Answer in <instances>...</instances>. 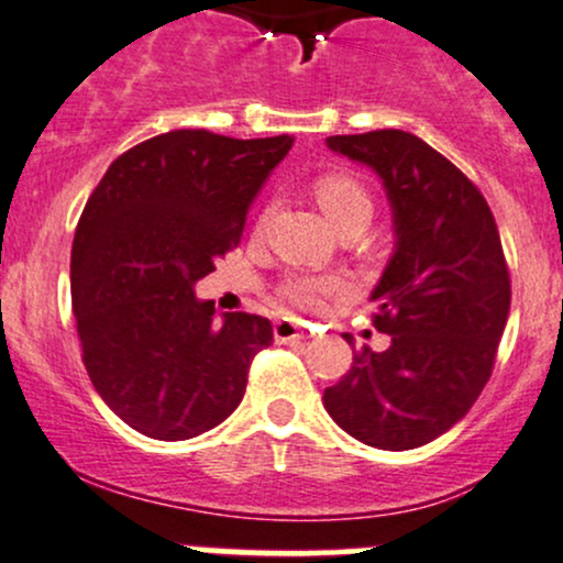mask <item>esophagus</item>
<instances>
[{
	"mask_svg": "<svg viewBox=\"0 0 563 563\" xmlns=\"http://www.w3.org/2000/svg\"><path fill=\"white\" fill-rule=\"evenodd\" d=\"M275 339L280 341V344H299V341L307 339V331H303L296 320L283 318L275 322Z\"/></svg>",
	"mask_w": 563,
	"mask_h": 563,
	"instance_id": "obj_1",
	"label": "esophagus"
}]
</instances>
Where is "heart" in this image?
I'll return each instance as SVG.
<instances>
[{"mask_svg": "<svg viewBox=\"0 0 563 563\" xmlns=\"http://www.w3.org/2000/svg\"><path fill=\"white\" fill-rule=\"evenodd\" d=\"M314 196H318L322 211L331 219L335 228L349 222V219H360L373 214V200L367 190L357 179L346 177V174H325L314 183ZM346 283L339 277H309L294 275L283 283V296L296 307L318 309L322 301L331 299L335 294H344Z\"/></svg>", "mask_w": 563, "mask_h": 563, "instance_id": "heart-1", "label": "heart"}]
</instances>
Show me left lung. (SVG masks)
I'll return each instance as SVG.
<instances>
[{
  "label": "left lung",
  "mask_w": 563,
  "mask_h": 563,
  "mask_svg": "<svg viewBox=\"0 0 563 563\" xmlns=\"http://www.w3.org/2000/svg\"><path fill=\"white\" fill-rule=\"evenodd\" d=\"M325 142L378 174L397 243L371 294L373 322L391 344L354 352L322 405L371 448H421L461 421L493 376L510 309L495 217L479 187L416 134L378 129Z\"/></svg>",
  "instance_id": "left-lung-1"
}]
</instances>
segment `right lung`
<instances>
[{
    "instance_id": "obj_1",
    "label": "right lung",
    "mask_w": 563,
    "mask_h": 563,
    "mask_svg": "<svg viewBox=\"0 0 563 563\" xmlns=\"http://www.w3.org/2000/svg\"><path fill=\"white\" fill-rule=\"evenodd\" d=\"M294 145L206 129L158 134L108 166L76 224L70 301L97 394L140 434L179 442L241 405L273 322L196 299L241 243L251 203Z\"/></svg>"
}]
</instances>
